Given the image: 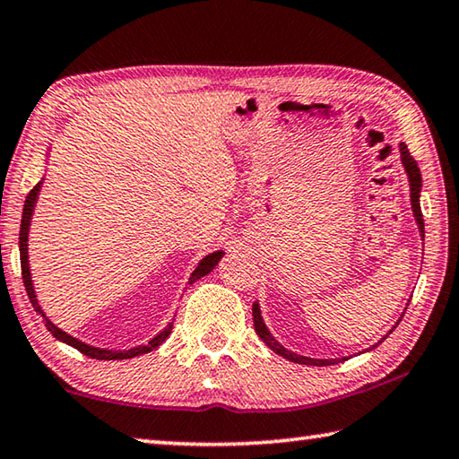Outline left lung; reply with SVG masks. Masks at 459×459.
Returning <instances> with one entry per match:
<instances>
[{
    "mask_svg": "<svg viewBox=\"0 0 459 459\" xmlns=\"http://www.w3.org/2000/svg\"><path fill=\"white\" fill-rule=\"evenodd\" d=\"M399 152H401V161H403V168H405L407 178H409V186H411V208H413V214H415V221H417V227L419 232H421V237H425V224H423V214H421V204H419V194H421V172H419L417 168V161L411 158V153L407 150L405 143L399 145ZM253 322H255V332L259 333V338L265 342V344L273 351L275 354L283 356V359L291 360V362H298V364H307V367H330V364H338L340 360H346V359H309V356H301V354H295L291 351H287L285 346L279 344L275 340L273 333L269 332V328L263 322V316H261V307L257 301L253 304ZM399 324V322H397ZM397 324H394V328H397ZM393 332V330H391ZM388 336V333H386ZM385 336V338H386ZM383 338V340H385ZM380 340V342H383ZM378 342V344H380ZM375 344V346H378ZM372 346V348H375Z\"/></svg>",
    "mask_w": 459,
    "mask_h": 459,
    "instance_id": "obj_1",
    "label": "left lung"
}]
</instances>
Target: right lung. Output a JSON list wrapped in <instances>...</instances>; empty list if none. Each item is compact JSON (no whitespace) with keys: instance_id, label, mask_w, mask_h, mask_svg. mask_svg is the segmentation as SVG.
<instances>
[{"instance_id":"1","label":"right lung","mask_w":459,"mask_h":459,"mask_svg":"<svg viewBox=\"0 0 459 459\" xmlns=\"http://www.w3.org/2000/svg\"><path fill=\"white\" fill-rule=\"evenodd\" d=\"M40 188H42V182H38L34 188H32V192L28 194L26 202H24V212H22V224H20V263H22V279H24L30 304H32L36 312L42 316L46 328H48V332L52 333L54 338L60 340V342H65V344H68V346L76 348V351L82 352L84 356H89V359H97V360H126V359H134V356H139V354L152 352L153 348H158L161 342H164L169 336L174 322H169L166 328L161 330L158 336H153L150 342H147V344L129 348V351H108V348H97V346L84 344V342H81L79 338H73L71 333H66L65 330H60L56 324H52L48 320V316L44 314V309L40 307V304H38V298H36V291H34V283H32V273H30V263H28V232H30V222H32L34 206H36L38 194H40ZM222 255H224V251H214L211 255H206V257L198 263V267L194 269V273L188 279V285H192L194 281H196V279L211 273V271L216 265H219V261L222 259Z\"/></svg>"}]
</instances>
